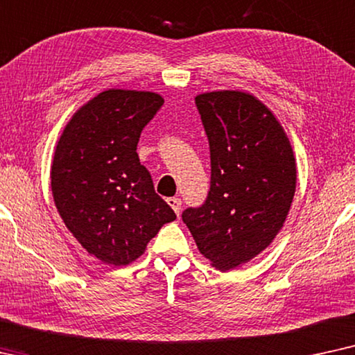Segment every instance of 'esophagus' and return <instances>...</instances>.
<instances>
[{
  "label": "esophagus",
  "instance_id": "obj_1",
  "mask_svg": "<svg viewBox=\"0 0 355 355\" xmlns=\"http://www.w3.org/2000/svg\"><path fill=\"white\" fill-rule=\"evenodd\" d=\"M167 202H168V206L172 207V209L175 211V214H180V211H182V200L180 198H168L167 200Z\"/></svg>",
  "mask_w": 355,
  "mask_h": 355
}]
</instances>
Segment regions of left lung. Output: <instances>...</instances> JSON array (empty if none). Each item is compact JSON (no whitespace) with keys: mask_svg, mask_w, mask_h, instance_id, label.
<instances>
[{"mask_svg":"<svg viewBox=\"0 0 355 355\" xmlns=\"http://www.w3.org/2000/svg\"><path fill=\"white\" fill-rule=\"evenodd\" d=\"M211 150V191L182 219L202 257L219 271L264 252L289 214L297 165L281 121L253 94L212 91L195 97Z\"/></svg>","mask_w":355,"mask_h":355,"instance_id":"obj_1","label":"left lung"}]
</instances>
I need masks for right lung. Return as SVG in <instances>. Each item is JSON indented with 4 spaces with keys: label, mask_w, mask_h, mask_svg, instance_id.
I'll list each match as a JSON object with an SVG mask.
<instances>
[{
    "label": "right lung",
    "mask_w": 355,
    "mask_h": 355,
    "mask_svg": "<svg viewBox=\"0 0 355 355\" xmlns=\"http://www.w3.org/2000/svg\"><path fill=\"white\" fill-rule=\"evenodd\" d=\"M162 103L157 92L107 89L74 112L56 144V209L81 247L108 266L136 261L160 227L177 219L136 153Z\"/></svg>",
    "instance_id": "1"
}]
</instances>
